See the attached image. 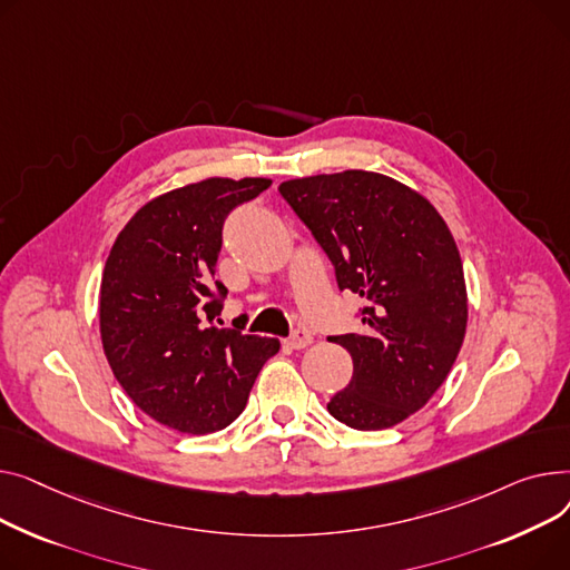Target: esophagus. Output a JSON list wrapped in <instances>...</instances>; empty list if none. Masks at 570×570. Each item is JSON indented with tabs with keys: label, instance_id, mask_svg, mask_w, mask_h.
Here are the masks:
<instances>
[{
	"label": "esophagus",
	"instance_id": "34e87169",
	"mask_svg": "<svg viewBox=\"0 0 570 570\" xmlns=\"http://www.w3.org/2000/svg\"><path fill=\"white\" fill-rule=\"evenodd\" d=\"M313 343V336L308 331H304V328H298V331H294L289 338H285V345L289 347V350H304V347H308Z\"/></svg>",
	"mask_w": 570,
	"mask_h": 570
}]
</instances>
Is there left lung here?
<instances>
[{"label": "left lung", "mask_w": 570, "mask_h": 570, "mask_svg": "<svg viewBox=\"0 0 570 570\" xmlns=\"http://www.w3.org/2000/svg\"><path fill=\"white\" fill-rule=\"evenodd\" d=\"M278 190L338 287L363 298L361 328L328 338L354 363L328 414L354 430L397 425L444 384L464 341L466 287L449 225L423 195L377 173L289 179Z\"/></svg>", "instance_id": "1"}]
</instances>
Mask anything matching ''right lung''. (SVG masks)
Instances as JSON below:
<instances>
[{"label":"right lung","mask_w":570,"mask_h":570,"mask_svg":"<svg viewBox=\"0 0 570 570\" xmlns=\"http://www.w3.org/2000/svg\"><path fill=\"white\" fill-rule=\"evenodd\" d=\"M269 186L212 177L158 195L108 255L98 304L104 352L128 397L160 425L186 434L227 428L281 350L276 338L212 326L227 294L214 278L223 223Z\"/></svg>","instance_id":"1"}]
</instances>
